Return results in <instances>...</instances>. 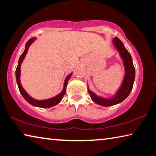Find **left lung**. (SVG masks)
I'll list each match as a JSON object with an SVG mask.
<instances>
[{
  "label": "left lung",
  "instance_id": "left-lung-1",
  "mask_svg": "<svg viewBox=\"0 0 156 156\" xmlns=\"http://www.w3.org/2000/svg\"><path fill=\"white\" fill-rule=\"evenodd\" d=\"M113 44L117 51L119 52L120 56L122 60L123 65L125 67V75L120 87L113 96L107 98L98 96L89 89L87 85L88 92L91 100L95 103L103 107L113 106L120 103L124 100H125L133 89V83L135 80L136 72L131 54L126 50L122 41L117 37H115L113 40Z\"/></svg>",
  "mask_w": 156,
  "mask_h": 156
}]
</instances>
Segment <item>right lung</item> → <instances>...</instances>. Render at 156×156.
Wrapping results in <instances>:
<instances>
[{"label": "right lung", "instance_id": "1", "mask_svg": "<svg viewBox=\"0 0 156 156\" xmlns=\"http://www.w3.org/2000/svg\"><path fill=\"white\" fill-rule=\"evenodd\" d=\"M36 40V37H33V38H30V40L27 42V43H26L24 51H23L22 55H21L19 58V60H18V66H17L16 70V83H17L18 89H19L20 94L23 96V97L25 99L26 101L29 102L30 105H33V106H34V107H41V108H49V107L55 106V105L58 104L59 102L61 101L62 97L64 96V95L66 93L67 84L71 76H72V73H71L68 76H67V77H66L65 82H64V85H63V89H62V91L60 92V94L56 95V96L51 98H49V99H46V100H36V99L33 98L31 96H30L27 92L25 90L24 88L23 87L22 84H21V83H20V67H21V64H22L23 60H24L26 54H27V53L28 51L29 47H30L31 44H32Z\"/></svg>", "mask_w": 156, "mask_h": 156}]
</instances>
